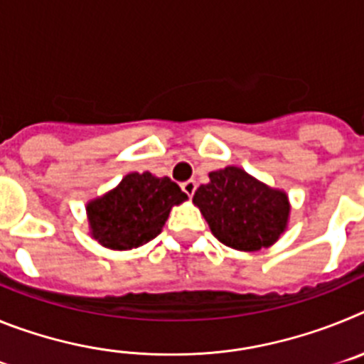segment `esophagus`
<instances>
[{
	"mask_svg": "<svg viewBox=\"0 0 364 364\" xmlns=\"http://www.w3.org/2000/svg\"><path fill=\"white\" fill-rule=\"evenodd\" d=\"M195 189H197V182H195V180H188V182L182 184V191H184L188 197H191L193 193H195Z\"/></svg>",
	"mask_w": 364,
	"mask_h": 364,
	"instance_id": "34e87169",
	"label": "esophagus"
}]
</instances>
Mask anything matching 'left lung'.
I'll return each instance as SVG.
<instances>
[{
	"mask_svg": "<svg viewBox=\"0 0 364 364\" xmlns=\"http://www.w3.org/2000/svg\"><path fill=\"white\" fill-rule=\"evenodd\" d=\"M193 202L215 237L240 252L272 246L290 215L286 193L268 188L239 167L210 173V184L195 191Z\"/></svg>",
	"mask_w": 364,
	"mask_h": 364,
	"instance_id": "obj_1",
	"label": "left lung"
}]
</instances>
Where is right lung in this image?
<instances>
[{
	"mask_svg": "<svg viewBox=\"0 0 364 364\" xmlns=\"http://www.w3.org/2000/svg\"><path fill=\"white\" fill-rule=\"evenodd\" d=\"M188 198L171 178L131 173L117 189L87 205L92 237L111 250H131L153 240L175 204Z\"/></svg>",
	"mask_w": 364,
	"mask_h": 364,
	"instance_id": "obj_1",
	"label": "right lung"
}]
</instances>
